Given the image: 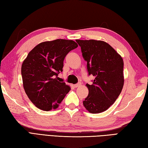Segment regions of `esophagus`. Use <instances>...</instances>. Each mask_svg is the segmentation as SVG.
<instances>
[{
	"label": "esophagus",
	"mask_w": 148,
	"mask_h": 148,
	"mask_svg": "<svg viewBox=\"0 0 148 148\" xmlns=\"http://www.w3.org/2000/svg\"><path fill=\"white\" fill-rule=\"evenodd\" d=\"M81 85V83H78L77 84H74V86L75 88H77V87H79Z\"/></svg>",
	"instance_id": "esophagus-1"
}]
</instances>
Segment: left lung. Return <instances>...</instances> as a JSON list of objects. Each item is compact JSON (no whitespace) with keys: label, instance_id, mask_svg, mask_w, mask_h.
<instances>
[{"label":"left lung","instance_id":"obj_1","mask_svg":"<svg viewBox=\"0 0 148 148\" xmlns=\"http://www.w3.org/2000/svg\"><path fill=\"white\" fill-rule=\"evenodd\" d=\"M76 42L87 62L89 75L95 77L92 84H86L89 92L83 106L93 114L105 111L114 103L123 86V60L102 40L77 39Z\"/></svg>","mask_w":148,"mask_h":148}]
</instances>
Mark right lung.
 Listing matches in <instances>:
<instances>
[{
	"label": "right lung",
	"instance_id": "obj_1",
	"mask_svg": "<svg viewBox=\"0 0 148 148\" xmlns=\"http://www.w3.org/2000/svg\"><path fill=\"white\" fill-rule=\"evenodd\" d=\"M72 40L56 39L37 45L21 65L23 85L30 101L37 108L48 111L57 109L71 88L60 82L65 56L76 48Z\"/></svg>",
	"mask_w": 148,
	"mask_h": 148
}]
</instances>
